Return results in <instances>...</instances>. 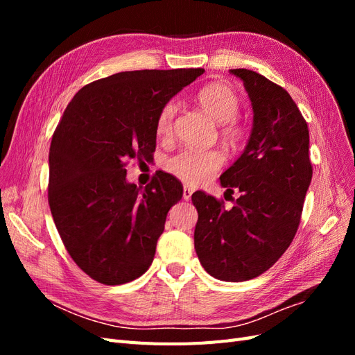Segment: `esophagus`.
Here are the masks:
<instances>
[{
  "mask_svg": "<svg viewBox=\"0 0 355 355\" xmlns=\"http://www.w3.org/2000/svg\"><path fill=\"white\" fill-rule=\"evenodd\" d=\"M192 192H194V189H192L191 187H188V185H185V187H184V200H185V201L191 200Z\"/></svg>",
  "mask_w": 355,
  "mask_h": 355,
  "instance_id": "esophagus-1",
  "label": "esophagus"
}]
</instances>
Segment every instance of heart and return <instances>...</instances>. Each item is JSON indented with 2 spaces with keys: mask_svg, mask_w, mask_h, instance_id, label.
Here are the masks:
<instances>
[{
  "mask_svg": "<svg viewBox=\"0 0 355 355\" xmlns=\"http://www.w3.org/2000/svg\"><path fill=\"white\" fill-rule=\"evenodd\" d=\"M197 101L214 121L219 123V132L227 141L235 144L245 135V125L239 116L241 101L239 93L228 83L214 81L206 84L197 93ZM178 114L176 101H167L157 115L155 130L159 137H170L173 133L175 116ZM225 163V153L219 148L180 149L166 161V168L171 175L191 185L204 184L218 173Z\"/></svg>",
  "mask_w": 355,
  "mask_h": 355,
  "instance_id": "1",
  "label": "heart"
}]
</instances>
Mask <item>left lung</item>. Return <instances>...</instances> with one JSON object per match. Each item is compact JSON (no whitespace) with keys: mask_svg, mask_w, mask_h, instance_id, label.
I'll use <instances>...</instances> for the list:
<instances>
[{"mask_svg":"<svg viewBox=\"0 0 355 355\" xmlns=\"http://www.w3.org/2000/svg\"><path fill=\"white\" fill-rule=\"evenodd\" d=\"M231 73L244 83L254 114L244 153L220 176L227 194L237 189L241 196L227 210L223 200L192 194L194 245L210 275L245 282L270 270L293 241L313 166L308 124L292 96L254 71Z\"/></svg>","mask_w":355,"mask_h":355,"instance_id":"left-lung-1","label":"left lung"}]
</instances>
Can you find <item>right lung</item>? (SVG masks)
Returning <instances> with one entry per match:
<instances>
[{
    "mask_svg": "<svg viewBox=\"0 0 355 355\" xmlns=\"http://www.w3.org/2000/svg\"><path fill=\"white\" fill-rule=\"evenodd\" d=\"M202 72L142 69L96 80L73 96L53 133V220L72 261L98 283L133 282L153 263L167 213L184 189L161 171L141 192L125 180V166L151 158L161 106Z\"/></svg>",
    "mask_w": 355,
    "mask_h": 355,
    "instance_id": "right-lung-1",
    "label": "right lung"
}]
</instances>
